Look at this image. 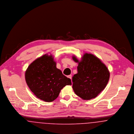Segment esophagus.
<instances>
[{
  "instance_id": "1",
  "label": "esophagus",
  "mask_w": 134,
  "mask_h": 134,
  "mask_svg": "<svg viewBox=\"0 0 134 134\" xmlns=\"http://www.w3.org/2000/svg\"><path fill=\"white\" fill-rule=\"evenodd\" d=\"M68 77L70 78V79H71V75H69V76H68Z\"/></svg>"
}]
</instances>
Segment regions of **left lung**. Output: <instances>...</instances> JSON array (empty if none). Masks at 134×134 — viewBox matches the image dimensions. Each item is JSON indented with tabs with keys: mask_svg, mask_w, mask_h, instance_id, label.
<instances>
[{
	"mask_svg": "<svg viewBox=\"0 0 134 134\" xmlns=\"http://www.w3.org/2000/svg\"><path fill=\"white\" fill-rule=\"evenodd\" d=\"M72 59L78 63L77 73L72 78L75 93L84 100L95 98L108 82L110 73L107 68L97 57L90 53H85L81 61L75 56Z\"/></svg>",
	"mask_w": 134,
	"mask_h": 134,
	"instance_id": "obj_1",
	"label": "left lung"
}]
</instances>
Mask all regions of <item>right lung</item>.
Segmentation results:
<instances>
[{"label":"right lung","instance_id":"add662e5","mask_svg":"<svg viewBox=\"0 0 134 134\" xmlns=\"http://www.w3.org/2000/svg\"><path fill=\"white\" fill-rule=\"evenodd\" d=\"M52 55H43L30 64L25 72L29 88L38 98L51 102L58 96L66 85H71L70 78L57 68Z\"/></svg>","mask_w":134,"mask_h":134}]
</instances>
